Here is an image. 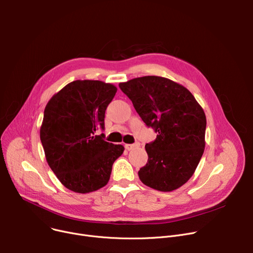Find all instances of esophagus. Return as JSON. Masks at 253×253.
Returning <instances> with one entry per match:
<instances>
[{
  "mask_svg": "<svg viewBox=\"0 0 253 253\" xmlns=\"http://www.w3.org/2000/svg\"><path fill=\"white\" fill-rule=\"evenodd\" d=\"M140 145V143L139 142H136V143H132V144H125V149L127 150V151H131V150H133V149H135V148H138Z\"/></svg>",
  "mask_w": 253,
  "mask_h": 253,
  "instance_id": "1",
  "label": "esophagus"
}]
</instances>
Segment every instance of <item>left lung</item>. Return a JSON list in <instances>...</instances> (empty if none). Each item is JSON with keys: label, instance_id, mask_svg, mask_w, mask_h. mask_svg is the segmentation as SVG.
I'll list each match as a JSON object with an SVG mask.
<instances>
[{"label": "left lung", "instance_id": "left-lung-1", "mask_svg": "<svg viewBox=\"0 0 253 253\" xmlns=\"http://www.w3.org/2000/svg\"><path fill=\"white\" fill-rule=\"evenodd\" d=\"M119 87L157 133L145 144L149 159L138 171L139 179L161 192L180 188L204 153L206 117L201 105L187 88L163 77L135 78Z\"/></svg>", "mask_w": 253, "mask_h": 253}]
</instances>
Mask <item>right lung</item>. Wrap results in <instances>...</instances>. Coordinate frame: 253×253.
<instances>
[{"mask_svg":"<svg viewBox=\"0 0 253 253\" xmlns=\"http://www.w3.org/2000/svg\"><path fill=\"white\" fill-rule=\"evenodd\" d=\"M117 92L110 83L77 80L48 101L40 138L46 160L59 181L75 193L94 192L109 182L121 144L105 141L104 114Z\"/></svg>","mask_w":253,"mask_h":253,"instance_id":"1","label":"right lung"}]
</instances>
